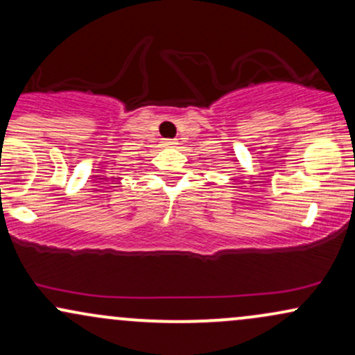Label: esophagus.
Listing matches in <instances>:
<instances>
[{"label":"esophagus","mask_w":355,"mask_h":355,"mask_svg":"<svg viewBox=\"0 0 355 355\" xmlns=\"http://www.w3.org/2000/svg\"><path fill=\"white\" fill-rule=\"evenodd\" d=\"M162 144H164L165 146H173V145H177V140H164Z\"/></svg>","instance_id":"1"}]
</instances>
